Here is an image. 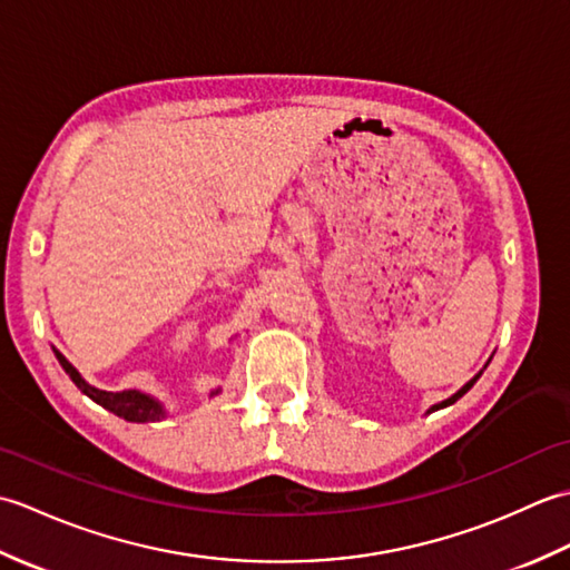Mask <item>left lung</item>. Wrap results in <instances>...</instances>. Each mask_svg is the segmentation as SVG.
I'll list each match as a JSON object with an SVG mask.
<instances>
[{"mask_svg": "<svg viewBox=\"0 0 570 570\" xmlns=\"http://www.w3.org/2000/svg\"><path fill=\"white\" fill-rule=\"evenodd\" d=\"M480 374H482V372H480ZM480 374H475V377H472V380H470V382H468L465 386H460V390H458V392H455L453 396H448V399H445V402H441V404H435V406H431V409H429V414H431V411H435V409H443V406H451V404H455V402H458V399H460V396H463V394H465V392L470 390V386L478 382V377H480Z\"/></svg>", "mask_w": 570, "mask_h": 570, "instance_id": "8db88e82", "label": "left lung"}]
</instances>
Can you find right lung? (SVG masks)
I'll return each mask as SVG.
<instances>
[{
	"mask_svg": "<svg viewBox=\"0 0 570 570\" xmlns=\"http://www.w3.org/2000/svg\"><path fill=\"white\" fill-rule=\"evenodd\" d=\"M53 353L60 362V367L66 370V374H70V380L76 382L78 390L90 396L95 404H100L102 409L112 411L115 416L125 419V421H135V423H147V421H159L166 416V409L161 402H156L154 396L144 394V392H137V390H125V392H105V390H98V386H92L85 382L80 377V372L70 365V362L58 353V350L53 347ZM220 390H213L210 396H215Z\"/></svg>",
	"mask_w": 570,
	"mask_h": 570,
	"instance_id": "right-lung-1",
	"label": "right lung"
}]
</instances>
